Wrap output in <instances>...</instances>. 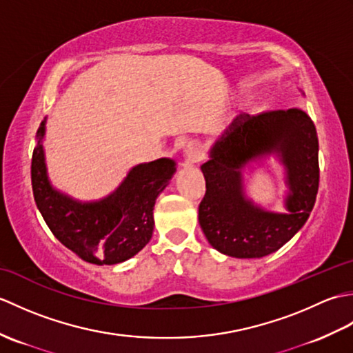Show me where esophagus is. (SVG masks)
Returning a JSON list of instances; mask_svg holds the SVG:
<instances>
[{"instance_id":"obj_1","label":"esophagus","mask_w":353,"mask_h":353,"mask_svg":"<svg viewBox=\"0 0 353 353\" xmlns=\"http://www.w3.org/2000/svg\"><path fill=\"white\" fill-rule=\"evenodd\" d=\"M185 156H186V159H188L192 163L194 162H200L201 159H203V156H205L203 144H201V142L197 141V139L190 141L188 144H186V147H185Z\"/></svg>"}]
</instances>
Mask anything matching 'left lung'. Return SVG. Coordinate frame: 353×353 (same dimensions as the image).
Here are the masks:
<instances>
[{
	"label": "left lung",
	"instance_id": "left-lung-1",
	"mask_svg": "<svg viewBox=\"0 0 353 353\" xmlns=\"http://www.w3.org/2000/svg\"><path fill=\"white\" fill-rule=\"evenodd\" d=\"M276 154L288 170L287 214L265 212L245 197L247 163ZM201 165L206 194L199 221L209 244L234 258H262L279 250L308 220L319 191V138L301 109L238 115Z\"/></svg>",
	"mask_w": 353,
	"mask_h": 353
}]
</instances>
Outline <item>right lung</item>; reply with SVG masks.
Instances as JSON below:
<instances>
[{"label":"right lung","mask_w":353,"mask_h":353,"mask_svg":"<svg viewBox=\"0 0 353 353\" xmlns=\"http://www.w3.org/2000/svg\"><path fill=\"white\" fill-rule=\"evenodd\" d=\"M43 134L45 119L33 150L32 186L36 206L52 235L77 256L97 265L119 264L144 249L153 235L156 199L176 172V162L162 157L139 163L108 197L83 203L51 186Z\"/></svg>","instance_id":"obj_1"}]
</instances>
